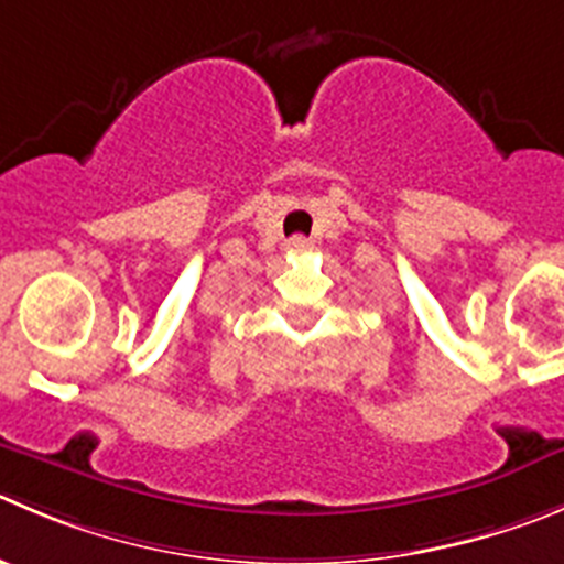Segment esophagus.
<instances>
[{"mask_svg":"<svg viewBox=\"0 0 564 564\" xmlns=\"http://www.w3.org/2000/svg\"><path fill=\"white\" fill-rule=\"evenodd\" d=\"M310 249V240L302 238V235H296V238L288 240V251H307Z\"/></svg>","mask_w":564,"mask_h":564,"instance_id":"34e87169","label":"esophagus"}]
</instances>
